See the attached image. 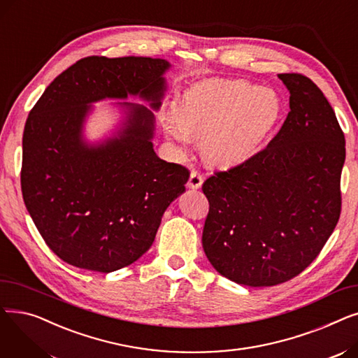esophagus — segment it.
<instances>
[{"label":"esophagus","instance_id":"1","mask_svg":"<svg viewBox=\"0 0 358 358\" xmlns=\"http://www.w3.org/2000/svg\"><path fill=\"white\" fill-rule=\"evenodd\" d=\"M203 181H204V178H203V176L199 171H192L190 180H189V187H190V189H193V190H197V189H200V187H201Z\"/></svg>","mask_w":358,"mask_h":358}]
</instances>
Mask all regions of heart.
<instances>
[{"mask_svg":"<svg viewBox=\"0 0 358 358\" xmlns=\"http://www.w3.org/2000/svg\"><path fill=\"white\" fill-rule=\"evenodd\" d=\"M285 115L273 88L242 80L203 81L187 88L178 113L168 111L162 126L180 145L201 138V152L219 166H238L259 155Z\"/></svg>","mask_w":358,"mask_h":358,"instance_id":"b5f03b06","label":"heart"}]
</instances>
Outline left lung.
Instances as JSON below:
<instances>
[{
	"label": "left lung",
	"instance_id": "left-lung-1",
	"mask_svg": "<svg viewBox=\"0 0 358 358\" xmlns=\"http://www.w3.org/2000/svg\"><path fill=\"white\" fill-rule=\"evenodd\" d=\"M290 113L275 138L247 164L216 173L203 250L213 268L238 285L275 286L302 273L324 248L341 213L345 138L309 78L278 73Z\"/></svg>",
	"mask_w": 358,
	"mask_h": 358
}]
</instances>
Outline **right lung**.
Segmentation results:
<instances>
[{
  "label": "right lung",
  "instance_id": "1",
  "mask_svg": "<svg viewBox=\"0 0 358 358\" xmlns=\"http://www.w3.org/2000/svg\"><path fill=\"white\" fill-rule=\"evenodd\" d=\"M171 64L161 58L90 56L58 75L29 113L23 134L22 192L48 247L68 264L120 270L152 245L166 208L185 192L190 173L154 150L155 111ZM138 98L147 106L130 103ZM121 117L90 141L94 102Z\"/></svg>",
  "mask_w": 358,
  "mask_h": 358
}]
</instances>
